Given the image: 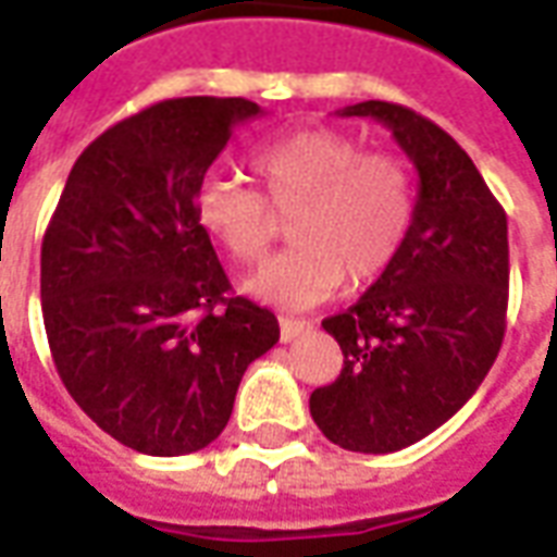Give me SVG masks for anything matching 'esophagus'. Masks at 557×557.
Wrapping results in <instances>:
<instances>
[{"instance_id":"1","label":"esophagus","mask_w":557,"mask_h":557,"mask_svg":"<svg viewBox=\"0 0 557 557\" xmlns=\"http://www.w3.org/2000/svg\"><path fill=\"white\" fill-rule=\"evenodd\" d=\"M310 331V322H304V319H292V315H280V339L283 343H292V339H298L301 334Z\"/></svg>"}]
</instances>
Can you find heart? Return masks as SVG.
<instances>
[{
  "mask_svg": "<svg viewBox=\"0 0 557 557\" xmlns=\"http://www.w3.org/2000/svg\"><path fill=\"white\" fill-rule=\"evenodd\" d=\"M253 172L268 200L230 175H206L194 199L196 223L235 262H256L268 250L277 232L272 205L292 211L295 244L247 277V295L304 310L331 298L346 277L363 286L394 265L414 211L403 160L363 151L343 131L307 127L256 148Z\"/></svg>",
  "mask_w": 557,
  "mask_h": 557,
  "instance_id": "heart-1",
  "label": "heart"
}]
</instances>
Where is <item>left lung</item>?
Segmentation results:
<instances>
[{
	"label": "left lung",
	"mask_w": 557,
	"mask_h": 557,
	"mask_svg": "<svg viewBox=\"0 0 557 557\" xmlns=\"http://www.w3.org/2000/svg\"><path fill=\"white\" fill-rule=\"evenodd\" d=\"M339 115L375 119L418 170L403 250L346 313L322 322L343 349L337 382L310 414L327 442L394 454L466 406L498 358L507 315V214L450 134L399 103Z\"/></svg>",
	"instance_id": "left-lung-1"
}]
</instances>
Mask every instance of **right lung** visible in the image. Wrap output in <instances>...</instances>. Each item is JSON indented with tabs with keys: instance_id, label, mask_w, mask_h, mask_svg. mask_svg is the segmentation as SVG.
I'll use <instances>...</instances> for the list:
<instances>
[{
	"instance_id": "obj_1",
	"label": "right lung",
	"mask_w": 557,
	"mask_h": 557,
	"mask_svg": "<svg viewBox=\"0 0 557 557\" xmlns=\"http://www.w3.org/2000/svg\"><path fill=\"white\" fill-rule=\"evenodd\" d=\"M244 98H172L103 131L74 163L41 244V310L62 385L103 432L148 456L202 450L230 423L277 315L230 298L196 187Z\"/></svg>"
}]
</instances>
